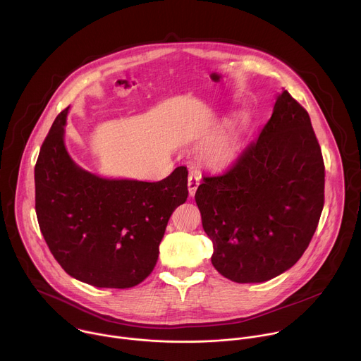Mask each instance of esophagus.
<instances>
[{
    "instance_id": "esophagus-1",
    "label": "esophagus",
    "mask_w": 361,
    "mask_h": 361,
    "mask_svg": "<svg viewBox=\"0 0 361 361\" xmlns=\"http://www.w3.org/2000/svg\"><path fill=\"white\" fill-rule=\"evenodd\" d=\"M198 184H200V176L197 173H191L188 176V191H190L191 197L195 194Z\"/></svg>"
}]
</instances>
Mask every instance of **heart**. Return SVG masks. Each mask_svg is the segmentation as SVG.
<instances>
[{
  "instance_id": "1",
  "label": "heart",
  "mask_w": 361,
  "mask_h": 361,
  "mask_svg": "<svg viewBox=\"0 0 361 361\" xmlns=\"http://www.w3.org/2000/svg\"><path fill=\"white\" fill-rule=\"evenodd\" d=\"M237 156V141L233 135H220L204 149V157L213 167L228 166Z\"/></svg>"
}]
</instances>
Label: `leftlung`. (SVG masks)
Wrapping results in <instances>:
<instances>
[{
  "mask_svg": "<svg viewBox=\"0 0 361 361\" xmlns=\"http://www.w3.org/2000/svg\"><path fill=\"white\" fill-rule=\"evenodd\" d=\"M324 176L310 116L286 90L260 137L195 191L216 270L235 283H262L293 267L319 226Z\"/></svg>",
  "mask_w": 361,
  "mask_h": 361,
  "instance_id": "1",
  "label": "left lung"
}]
</instances>
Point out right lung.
Wrapping results in <instances>:
<instances>
[{"mask_svg":"<svg viewBox=\"0 0 361 361\" xmlns=\"http://www.w3.org/2000/svg\"><path fill=\"white\" fill-rule=\"evenodd\" d=\"M67 113L51 126L35 164L39 230L71 277L94 287H134L157 263L167 223L188 197V171L177 167L157 183L97 177L68 156Z\"/></svg>","mask_w":361,"mask_h":361,"instance_id":"obj_1","label":"right lung"}]
</instances>
